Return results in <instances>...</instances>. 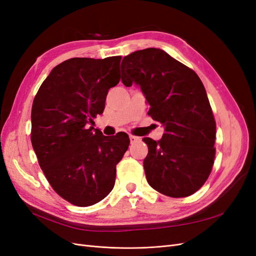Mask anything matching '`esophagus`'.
I'll return each mask as SVG.
<instances>
[{
    "label": "esophagus",
    "mask_w": 256,
    "mask_h": 256,
    "mask_svg": "<svg viewBox=\"0 0 256 256\" xmlns=\"http://www.w3.org/2000/svg\"><path fill=\"white\" fill-rule=\"evenodd\" d=\"M129 138H130V142L131 143H136V142H138V141H140V138H138V136H129Z\"/></svg>",
    "instance_id": "esophagus-1"
}]
</instances>
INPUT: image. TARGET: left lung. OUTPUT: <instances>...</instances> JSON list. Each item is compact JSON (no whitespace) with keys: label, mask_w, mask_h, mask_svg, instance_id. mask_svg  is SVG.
I'll list each match as a JSON object with an SVG mask.
<instances>
[{"label":"left lung","mask_w":256,"mask_h":256,"mask_svg":"<svg viewBox=\"0 0 256 256\" xmlns=\"http://www.w3.org/2000/svg\"><path fill=\"white\" fill-rule=\"evenodd\" d=\"M122 82L141 88L148 114L162 124L161 140L144 138L143 166L152 188L171 198L196 192L207 180L216 154V122L198 76L161 49L147 48L122 58Z\"/></svg>","instance_id":"left-lung-1"}]
</instances>
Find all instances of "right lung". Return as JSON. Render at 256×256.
<instances>
[{
    "label": "right lung",
    "mask_w": 256,
    "mask_h": 256,
    "mask_svg": "<svg viewBox=\"0 0 256 256\" xmlns=\"http://www.w3.org/2000/svg\"><path fill=\"white\" fill-rule=\"evenodd\" d=\"M120 60L69 58L52 69L34 98L30 141L38 164L53 190L76 206L109 194L130 143L126 134L110 138L92 127L120 80Z\"/></svg>",
    "instance_id": "1"
}]
</instances>
